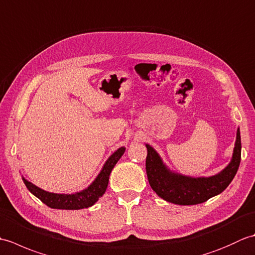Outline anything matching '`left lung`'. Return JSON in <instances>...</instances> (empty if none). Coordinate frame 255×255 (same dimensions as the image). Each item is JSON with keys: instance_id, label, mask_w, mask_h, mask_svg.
Wrapping results in <instances>:
<instances>
[{"instance_id": "obj_1", "label": "left lung", "mask_w": 255, "mask_h": 255, "mask_svg": "<svg viewBox=\"0 0 255 255\" xmlns=\"http://www.w3.org/2000/svg\"><path fill=\"white\" fill-rule=\"evenodd\" d=\"M145 171L150 186L158 196L176 205L202 204L224 192L234 180L241 161V137L238 128L234 154L230 163L220 173L209 177H191L167 169L158 152L149 144Z\"/></svg>"}]
</instances>
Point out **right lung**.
<instances>
[{
	"label": "right lung",
	"instance_id": "right-lung-1",
	"mask_svg": "<svg viewBox=\"0 0 255 255\" xmlns=\"http://www.w3.org/2000/svg\"><path fill=\"white\" fill-rule=\"evenodd\" d=\"M126 148L122 147L116 150L110 158L105 162L104 166H103L100 174L96 176L94 182L91 185L83 189V191L74 193V194H56V193H49L46 192L44 189L37 187L34 184L28 182L23 177V181L25 183L26 187L28 191L35 195L37 198H39L42 203L46 204L48 207L53 209H69V210H77V209H83L93 206L100 197L103 196L105 193L108 180H110L111 172L116 165L118 160L122 158Z\"/></svg>",
	"mask_w": 255,
	"mask_h": 255
}]
</instances>
